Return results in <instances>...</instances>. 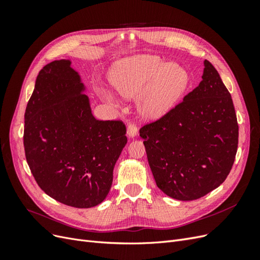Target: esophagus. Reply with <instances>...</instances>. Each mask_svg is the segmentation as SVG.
Instances as JSON below:
<instances>
[{
	"label": "esophagus",
	"instance_id": "1",
	"mask_svg": "<svg viewBox=\"0 0 260 260\" xmlns=\"http://www.w3.org/2000/svg\"><path fill=\"white\" fill-rule=\"evenodd\" d=\"M127 136L130 138V139H133L136 138L138 136V128L136 127L135 124H128V128H127Z\"/></svg>",
	"mask_w": 260,
	"mask_h": 260
}]
</instances>
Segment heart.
Instances as JSON below:
<instances>
[{
    "label": "heart",
    "mask_w": 260,
    "mask_h": 260,
    "mask_svg": "<svg viewBox=\"0 0 260 260\" xmlns=\"http://www.w3.org/2000/svg\"><path fill=\"white\" fill-rule=\"evenodd\" d=\"M111 80L121 96L137 99L138 113L145 120L154 121L175 108L188 84L185 70L171 65L155 55H137L123 59L114 68ZM99 96L117 105L116 94L99 86Z\"/></svg>",
    "instance_id": "obj_1"
}]
</instances>
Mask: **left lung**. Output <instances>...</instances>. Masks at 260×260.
<instances>
[{"mask_svg":"<svg viewBox=\"0 0 260 260\" xmlns=\"http://www.w3.org/2000/svg\"><path fill=\"white\" fill-rule=\"evenodd\" d=\"M155 182L178 201H194L226 179L238 151L231 94L204 60L202 81L166 116L140 130Z\"/></svg>","mask_w":260,"mask_h":260,"instance_id":"1","label":"left lung"}]
</instances>
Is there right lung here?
Returning a JSON list of instances; mask_svg holds the SVG:
<instances>
[{
  "mask_svg": "<svg viewBox=\"0 0 260 260\" xmlns=\"http://www.w3.org/2000/svg\"><path fill=\"white\" fill-rule=\"evenodd\" d=\"M70 59L39 73L25 113L23 146L42 190L65 205L90 208L103 202L127 144L121 121L98 120L80 74Z\"/></svg>",
  "mask_w": 260,
  "mask_h": 260,
  "instance_id": "obj_1",
  "label": "right lung"
}]
</instances>
